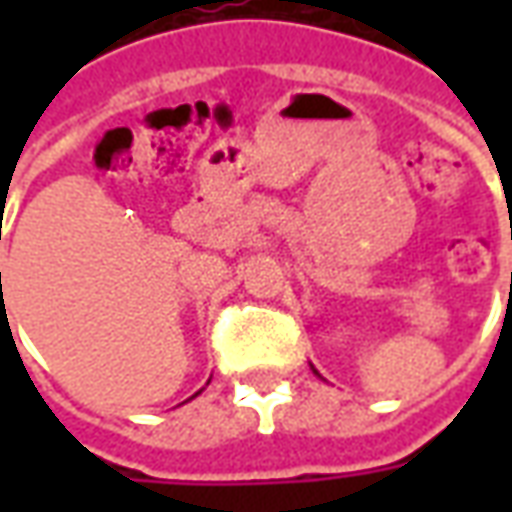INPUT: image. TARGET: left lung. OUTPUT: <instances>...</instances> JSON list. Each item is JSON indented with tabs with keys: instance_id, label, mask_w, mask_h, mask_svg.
Returning <instances> with one entry per match:
<instances>
[{
	"instance_id": "obj_1",
	"label": "left lung",
	"mask_w": 512,
	"mask_h": 512,
	"mask_svg": "<svg viewBox=\"0 0 512 512\" xmlns=\"http://www.w3.org/2000/svg\"><path fill=\"white\" fill-rule=\"evenodd\" d=\"M312 370H315V367H312ZM315 376H318V370H315Z\"/></svg>"
}]
</instances>
